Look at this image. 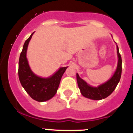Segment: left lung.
<instances>
[{
  "label": "left lung",
  "instance_id": "obj_1",
  "mask_svg": "<svg viewBox=\"0 0 133 133\" xmlns=\"http://www.w3.org/2000/svg\"><path fill=\"white\" fill-rule=\"evenodd\" d=\"M117 52L118 63L117 69L110 79L98 87H92L82 79L77 73V80L81 92L83 97L92 100H102L109 97L117 87L119 83L122 72V59L117 44Z\"/></svg>",
  "mask_w": 133,
  "mask_h": 133
}]
</instances>
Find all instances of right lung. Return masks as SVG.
I'll use <instances>...</instances> for the list:
<instances>
[{
  "instance_id": "right-lung-1",
  "label": "right lung",
  "mask_w": 133,
  "mask_h": 133,
  "mask_svg": "<svg viewBox=\"0 0 133 133\" xmlns=\"http://www.w3.org/2000/svg\"><path fill=\"white\" fill-rule=\"evenodd\" d=\"M34 33L31 34L23 45L18 62V78L22 87L32 99L44 102L52 98L56 93L62 76L68 66L60 67L49 77H41L34 73L26 58L28 46Z\"/></svg>"
}]
</instances>
